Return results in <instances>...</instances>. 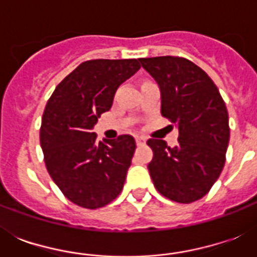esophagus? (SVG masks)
<instances>
[{
    "mask_svg": "<svg viewBox=\"0 0 257 257\" xmlns=\"http://www.w3.org/2000/svg\"><path fill=\"white\" fill-rule=\"evenodd\" d=\"M136 144L137 145H144L145 144V139L143 136H137L136 137Z\"/></svg>",
    "mask_w": 257,
    "mask_h": 257,
    "instance_id": "esophagus-1",
    "label": "esophagus"
}]
</instances>
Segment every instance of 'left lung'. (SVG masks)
Here are the masks:
<instances>
[{
  "instance_id": "8db88e82",
  "label": "left lung",
  "mask_w": 257,
  "mask_h": 257,
  "mask_svg": "<svg viewBox=\"0 0 257 257\" xmlns=\"http://www.w3.org/2000/svg\"><path fill=\"white\" fill-rule=\"evenodd\" d=\"M159 84L161 114L179 129V144L149 139L153 159L148 164L161 195L189 204L205 196L219 179L229 143L225 102L211 77L183 57L140 58Z\"/></svg>"
}]
</instances>
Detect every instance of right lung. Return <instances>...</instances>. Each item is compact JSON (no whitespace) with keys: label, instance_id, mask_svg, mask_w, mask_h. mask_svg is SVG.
<instances>
[{"label":"right lung","instance_id":"obj_1","mask_svg":"<svg viewBox=\"0 0 257 257\" xmlns=\"http://www.w3.org/2000/svg\"><path fill=\"white\" fill-rule=\"evenodd\" d=\"M140 69L137 60H89L54 89L42 116L40 141L46 169L66 199L96 209L120 195L136 149L129 135L97 141L93 126L117 88Z\"/></svg>","mask_w":257,"mask_h":257}]
</instances>
